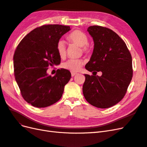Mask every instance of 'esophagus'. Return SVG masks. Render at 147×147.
<instances>
[{
	"label": "esophagus",
	"instance_id": "34e87169",
	"mask_svg": "<svg viewBox=\"0 0 147 147\" xmlns=\"http://www.w3.org/2000/svg\"><path fill=\"white\" fill-rule=\"evenodd\" d=\"M77 73V72H71V75H72V77H74L75 75H76Z\"/></svg>",
	"mask_w": 147,
	"mask_h": 147
}]
</instances>
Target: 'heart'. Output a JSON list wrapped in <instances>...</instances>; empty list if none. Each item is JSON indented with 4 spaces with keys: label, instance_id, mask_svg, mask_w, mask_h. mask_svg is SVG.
<instances>
[{
    "label": "heart",
    "instance_id": "heart-1",
    "mask_svg": "<svg viewBox=\"0 0 147 147\" xmlns=\"http://www.w3.org/2000/svg\"><path fill=\"white\" fill-rule=\"evenodd\" d=\"M68 40L81 47L83 53H90L91 51V47L88 45V37L83 32L78 30H74L67 36ZM57 51L61 57H64L66 55V46L63 40H59L56 45ZM84 62L80 59H70L63 63V67L72 72H76L82 67Z\"/></svg>",
    "mask_w": 147,
    "mask_h": 147
}]
</instances>
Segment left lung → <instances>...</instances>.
Listing matches in <instances>:
<instances>
[{"mask_svg": "<svg viewBox=\"0 0 147 147\" xmlns=\"http://www.w3.org/2000/svg\"><path fill=\"white\" fill-rule=\"evenodd\" d=\"M87 31L94 41V50L85 68L102 74L100 77L84 74L83 95L96 107L109 108L123 98L131 83V55L125 42L112 30L92 26Z\"/></svg>", "mask_w": 147, "mask_h": 147, "instance_id": "left-lung-1", "label": "left lung"}]
</instances>
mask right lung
I'll list each match as a JSON object with an SVG mask.
<instances>
[{"instance_id":"right-lung-1","label":"right lung","mask_w":147,"mask_h":147,"mask_svg":"<svg viewBox=\"0 0 147 147\" xmlns=\"http://www.w3.org/2000/svg\"><path fill=\"white\" fill-rule=\"evenodd\" d=\"M70 30L67 26H42L26 35L16 49L13 56L16 82L24 99L35 107L45 108L57 102L70 80L71 74L65 69H57L53 77L47 74L49 65L61 63L56 45Z\"/></svg>"}]
</instances>
